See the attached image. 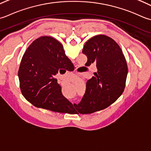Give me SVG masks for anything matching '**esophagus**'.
Masks as SVG:
<instances>
[{
	"label": "esophagus",
	"instance_id": "1",
	"mask_svg": "<svg viewBox=\"0 0 151 151\" xmlns=\"http://www.w3.org/2000/svg\"><path fill=\"white\" fill-rule=\"evenodd\" d=\"M76 73H78V74H81V73H78V72H76Z\"/></svg>",
	"mask_w": 151,
	"mask_h": 151
}]
</instances>
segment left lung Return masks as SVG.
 Wrapping results in <instances>:
<instances>
[{
  "instance_id": "8db88e82",
  "label": "left lung",
  "mask_w": 151,
  "mask_h": 151,
  "mask_svg": "<svg viewBox=\"0 0 151 151\" xmlns=\"http://www.w3.org/2000/svg\"><path fill=\"white\" fill-rule=\"evenodd\" d=\"M87 57L85 66L96 65L97 72L86 84L83 97L75 108L88 114L114 103L124 90L128 66L121 47L110 37L97 35L85 43L82 51Z\"/></svg>"
}]
</instances>
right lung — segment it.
<instances>
[{
  "label": "right lung",
  "mask_w": 151,
  "mask_h": 151,
  "mask_svg": "<svg viewBox=\"0 0 151 151\" xmlns=\"http://www.w3.org/2000/svg\"><path fill=\"white\" fill-rule=\"evenodd\" d=\"M71 65L59 42L50 36L37 38L24 52L18 71L23 96L37 107L58 113L72 111L73 104L63 96L54 78Z\"/></svg>",
  "instance_id": "add662e5"
}]
</instances>
